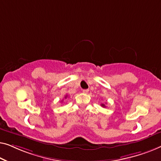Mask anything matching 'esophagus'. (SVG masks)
Here are the masks:
<instances>
[{
    "label": "esophagus",
    "mask_w": 161,
    "mask_h": 161,
    "mask_svg": "<svg viewBox=\"0 0 161 161\" xmlns=\"http://www.w3.org/2000/svg\"><path fill=\"white\" fill-rule=\"evenodd\" d=\"M82 92H84V93H87L88 92H89V90L88 89H86V90H83Z\"/></svg>",
    "instance_id": "obj_1"
}]
</instances>
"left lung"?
I'll use <instances>...</instances> for the list:
<instances>
[{
  "label": "left lung",
  "instance_id": "8db88e82",
  "mask_svg": "<svg viewBox=\"0 0 161 161\" xmlns=\"http://www.w3.org/2000/svg\"><path fill=\"white\" fill-rule=\"evenodd\" d=\"M101 106H103V107H105V105H104V104L103 103H102V104H101Z\"/></svg>",
  "mask_w": 161,
  "mask_h": 161
}]
</instances>
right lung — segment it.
I'll return each instance as SVG.
<instances>
[{
  "label": "right lung",
  "instance_id": "add662e5",
  "mask_svg": "<svg viewBox=\"0 0 161 161\" xmlns=\"http://www.w3.org/2000/svg\"><path fill=\"white\" fill-rule=\"evenodd\" d=\"M67 98V96H65V98Z\"/></svg>",
  "mask_w": 161,
  "mask_h": 161
}]
</instances>
